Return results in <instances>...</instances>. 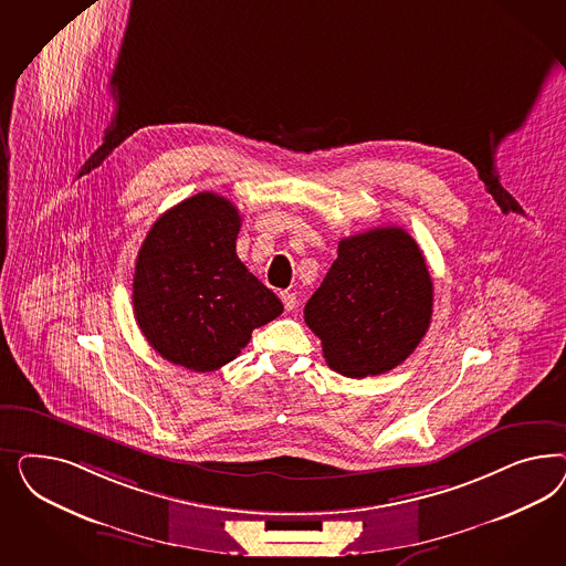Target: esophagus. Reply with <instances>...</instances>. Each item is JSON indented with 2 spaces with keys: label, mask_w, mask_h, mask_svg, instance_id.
Instances as JSON below:
<instances>
[{
  "label": "esophagus",
  "mask_w": 566,
  "mask_h": 566,
  "mask_svg": "<svg viewBox=\"0 0 566 566\" xmlns=\"http://www.w3.org/2000/svg\"><path fill=\"white\" fill-rule=\"evenodd\" d=\"M280 298H282L286 311H292V308L296 307V292L282 291L280 292Z\"/></svg>",
  "instance_id": "34e87169"
}]
</instances>
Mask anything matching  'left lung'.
<instances>
[{"mask_svg": "<svg viewBox=\"0 0 566 566\" xmlns=\"http://www.w3.org/2000/svg\"><path fill=\"white\" fill-rule=\"evenodd\" d=\"M433 284L426 258L398 226L338 242V258L305 305L329 369L346 377L386 374L428 332Z\"/></svg>", "mask_w": 566, "mask_h": 566, "instance_id": "left-lung-1", "label": "left lung"}]
</instances>
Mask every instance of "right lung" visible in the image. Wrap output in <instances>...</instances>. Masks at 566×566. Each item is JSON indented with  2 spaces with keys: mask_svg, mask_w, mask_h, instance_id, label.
<instances>
[{
  "mask_svg": "<svg viewBox=\"0 0 566 566\" xmlns=\"http://www.w3.org/2000/svg\"><path fill=\"white\" fill-rule=\"evenodd\" d=\"M240 220L228 199L199 192L168 209L138 249L135 317L174 365L216 371L284 311L237 255Z\"/></svg>",
  "mask_w": 566,
  "mask_h": 566,
  "instance_id": "right-lung-1",
  "label": "right lung"
}]
</instances>
